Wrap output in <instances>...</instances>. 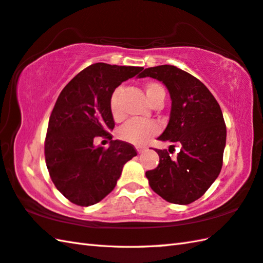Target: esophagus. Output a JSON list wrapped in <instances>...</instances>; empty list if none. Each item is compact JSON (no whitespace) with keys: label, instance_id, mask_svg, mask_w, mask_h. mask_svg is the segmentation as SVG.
Returning <instances> with one entry per match:
<instances>
[{"label":"esophagus","instance_id":"1","mask_svg":"<svg viewBox=\"0 0 263 263\" xmlns=\"http://www.w3.org/2000/svg\"><path fill=\"white\" fill-rule=\"evenodd\" d=\"M136 149H137V153H138V154L143 153V151H144V148H142V147H136Z\"/></svg>","mask_w":263,"mask_h":263}]
</instances>
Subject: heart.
Returning <instances> with one entry per match:
<instances>
[{"label": "heart", "instance_id": "obj_1", "mask_svg": "<svg viewBox=\"0 0 263 263\" xmlns=\"http://www.w3.org/2000/svg\"><path fill=\"white\" fill-rule=\"evenodd\" d=\"M143 87L144 90H145L148 103L152 106L159 103V102H163L165 98V92L164 88L159 83L146 82ZM119 90H115L109 102L110 114L116 121H121L125 117L124 111H122L119 104ZM158 133L159 126L153 121L130 120L118 130V137L121 141L134 144V145H144L149 139L157 136Z\"/></svg>", "mask_w": 263, "mask_h": 263}]
</instances>
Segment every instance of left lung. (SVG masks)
<instances>
[{"label":"left lung","instance_id":"obj_1","mask_svg":"<svg viewBox=\"0 0 263 263\" xmlns=\"http://www.w3.org/2000/svg\"><path fill=\"white\" fill-rule=\"evenodd\" d=\"M139 78L162 82L171 98L168 126L158 139L180 144L174 160L158 149V167L146 171L151 189L170 203L190 204L204 194L220 174L226 124L220 105L199 79L169 64L147 68ZM175 146V145H171Z\"/></svg>","mask_w":263,"mask_h":263}]
</instances>
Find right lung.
Wrapping results in <instances>:
<instances>
[{
	"label": "right lung",
	"mask_w": 263,
	"mask_h": 263,
	"mask_svg": "<svg viewBox=\"0 0 263 263\" xmlns=\"http://www.w3.org/2000/svg\"><path fill=\"white\" fill-rule=\"evenodd\" d=\"M142 67L94 63L74 76L61 90L50 116L44 153L46 167L58 191L79 206L103 200L115 189L124 164L137 152L132 144L112 141L115 128L109 102L125 80ZM111 139L108 149L95 138Z\"/></svg>",
	"instance_id": "add662e5"
}]
</instances>
